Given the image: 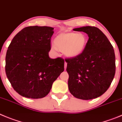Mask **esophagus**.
I'll return each mask as SVG.
<instances>
[{
	"instance_id": "obj_1",
	"label": "esophagus",
	"mask_w": 122,
	"mask_h": 122,
	"mask_svg": "<svg viewBox=\"0 0 122 122\" xmlns=\"http://www.w3.org/2000/svg\"><path fill=\"white\" fill-rule=\"evenodd\" d=\"M66 67H67V62H64V69L65 70L66 69Z\"/></svg>"
}]
</instances>
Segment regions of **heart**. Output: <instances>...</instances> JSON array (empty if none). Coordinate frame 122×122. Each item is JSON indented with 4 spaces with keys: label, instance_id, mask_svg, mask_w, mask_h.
Instances as JSON below:
<instances>
[{
    "label": "heart",
    "instance_id": "heart-1",
    "mask_svg": "<svg viewBox=\"0 0 122 122\" xmlns=\"http://www.w3.org/2000/svg\"><path fill=\"white\" fill-rule=\"evenodd\" d=\"M87 43V37L82 33L62 32L55 37L51 49L53 52L58 50L67 57L73 58L84 52Z\"/></svg>",
    "mask_w": 122,
    "mask_h": 122
}]
</instances>
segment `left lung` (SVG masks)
Listing matches in <instances>:
<instances>
[{
    "label": "left lung",
    "mask_w": 122,
    "mask_h": 122,
    "mask_svg": "<svg viewBox=\"0 0 122 122\" xmlns=\"http://www.w3.org/2000/svg\"><path fill=\"white\" fill-rule=\"evenodd\" d=\"M73 30L86 33L88 40L80 55L66 60L69 75V90L78 99L97 98L108 89L114 77L116 58L113 47L96 27L87 26Z\"/></svg>",
    "instance_id": "obj_1"
}]
</instances>
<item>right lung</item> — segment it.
Returning <instances> with one entry per match:
<instances>
[{
  "label": "right lung",
  "mask_w": 122,
  "mask_h": 122,
  "mask_svg": "<svg viewBox=\"0 0 122 122\" xmlns=\"http://www.w3.org/2000/svg\"><path fill=\"white\" fill-rule=\"evenodd\" d=\"M53 29L38 26L25 28L15 35L8 48L6 76L14 90L23 97H45L64 70L63 59L49 56Z\"/></svg>",
  "instance_id": "obj_1"
}]
</instances>
